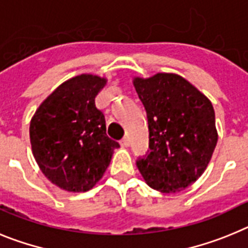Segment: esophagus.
Wrapping results in <instances>:
<instances>
[{"mask_svg":"<svg viewBox=\"0 0 248 248\" xmlns=\"http://www.w3.org/2000/svg\"><path fill=\"white\" fill-rule=\"evenodd\" d=\"M120 145H121L122 147H128V146H130V141H128L127 137H124V139L120 141Z\"/></svg>","mask_w":248,"mask_h":248,"instance_id":"1","label":"esophagus"}]
</instances>
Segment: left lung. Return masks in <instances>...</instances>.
Listing matches in <instances>:
<instances>
[{
    "mask_svg": "<svg viewBox=\"0 0 248 248\" xmlns=\"http://www.w3.org/2000/svg\"><path fill=\"white\" fill-rule=\"evenodd\" d=\"M133 86L147 112L150 152L136 165L147 185L178 192L199 180L210 162L217 135L211 101L176 73L135 77Z\"/></svg>",
    "mask_w": 248,
    "mask_h": 248,
    "instance_id": "8db88e82",
    "label": "left lung"
}]
</instances>
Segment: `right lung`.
Segmentation results:
<instances>
[{"instance_id":"1","label":"right lung","mask_w":248,"mask_h":248,"mask_svg":"<svg viewBox=\"0 0 248 248\" xmlns=\"http://www.w3.org/2000/svg\"><path fill=\"white\" fill-rule=\"evenodd\" d=\"M107 79L82 73L64 81L30 124L32 154L42 173L68 192H86L102 178L118 142L106 133L94 98Z\"/></svg>"}]
</instances>
